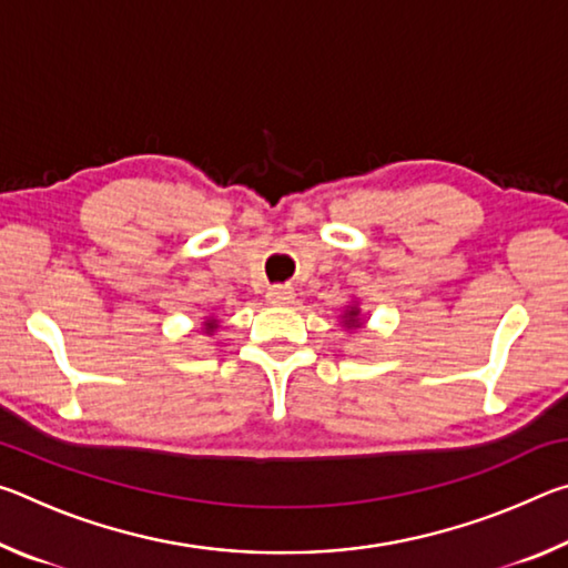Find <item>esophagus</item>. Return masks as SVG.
Returning <instances> with one entry per match:
<instances>
[{"instance_id": "obj_1", "label": "esophagus", "mask_w": 568, "mask_h": 568, "mask_svg": "<svg viewBox=\"0 0 568 568\" xmlns=\"http://www.w3.org/2000/svg\"><path fill=\"white\" fill-rule=\"evenodd\" d=\"M295 301V291L291 285H273L267 291V303L273 305H291Z\"/></svg>"}]
</instances>
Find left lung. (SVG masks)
<instances>
[{"label":"left lung","instance_id":"left-lung-1","mask_svg":"<svg viewBox=\"0 0 568 568\" xmlns=\"http://www.w3.org/2000/svg\"><path fill=\"white\" fill-rule=\"evenodd\" d=\"M343 325H345V328H361L363 321H361V307L358 305H351L348 311L343 313Z\"/></svg>","mask_w":568,"mask_h":568}]
</instances>
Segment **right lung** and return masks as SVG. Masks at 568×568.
Here are the masks:
<instances>
[{
    "mask_svg": "<svg viewBox=\"0 0 568 568\" xmlns=\"http://www.w3.org/2000/svg\"><path fill=\"white\" fill-rule=\"evenodd\" d=\"M217 328V321H205V333H213Z\"/></svg>",
    "mask_w": 568,
    "mask_h": 568,
    "instance_id": "add662e5",
    "label": "right lung"
}]
</instances>
